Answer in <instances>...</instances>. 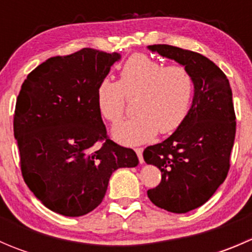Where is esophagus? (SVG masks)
Masks as SVG:
<instances>
[{"label": "esophagus", "mask_w": 252, "mask_h": 252, "mask_svg": "<svg viewBox=\"0 0 252 252\" xmlns=\"http://www.w3.org/2000/svg\"><path fill=\"white\" fill-rule=\"evenodd\" d=\"M142 151H144V149H141V147H136L135 149V152H136V155H138L139 162H140V163H144V158H142Z\"/></svg>", "instance_id": "esophagus-1"}]
</instances>
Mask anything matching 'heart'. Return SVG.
Here are the masks:
<instances>
[{
  "instance_id": "obj_1",
  "label": "heart",
  "mask_w": 252,
  "mask_h": 252,
  "mask_svg": "<svg viewBox=\"0 0 252 252\" xmlns=\"http://www.w3.org/2000/svg\"><path fill=\"white\" fill-rule=\"evenodd\" d=\"M194 81L183 65H167L146 55L129 58L119 74V81L103 79L96 90V102L102 117L118 122L123 117L126 96H138L134 102L136 116L112 128V136L124 145L151 140L158 130L174 131L189 113Z\"/></svg>"
}]
</instances>
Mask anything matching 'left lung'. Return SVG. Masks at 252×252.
Returning <instances> with one entry per match:
<instances>
[{"mask_svg": "<svg viewBox=\"0 0 252 252\" xmlns=\"http://www.w3.org/2000/svg\"><path fill=\"white\" fill-rule=\"evenodd\" d=\"M147 48L187 68L194 81L187 118L169 138L142 154L162 173L158 187L147 190L152 204L187 213L208 201L229 171L236 126L232 89L224 73L200 53L169 45Z\"/></svg>", "mask_w": 252, "mask_h": 252, "instance_id": "left-lung-1", "label": "left lung"}]
</instances>
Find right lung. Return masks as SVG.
<instances>
[{
  "label": "right lung",
  "instance_id": "add662e5",
  "mask_svg": "<svg viewBox=\"0 0 252 252\" xmlns=\"http://www.w3.org/2000/svg\"><path fill=\"white\" fill-rule=\"evenodd\" d=\"M121 57L83 48L48 58L23 83L13 122L22 174L53 212H91L102 202L112 173L139 164L133 150L107 138L96 102L98 84Z\"/></svg>",
  "mask_w": 252,
  "mask_h": 252
}]
</instances>
